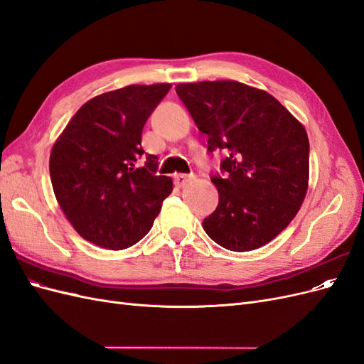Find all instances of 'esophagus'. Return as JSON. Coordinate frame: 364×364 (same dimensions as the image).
<instances>
[{"label": "esophagus", "mask_w": 364, "mask_h": 364, "mask_svg": "<svg viewBox=\"0 0 364 364\" xmlns=\"http://www.w3.org/2000/svg\"><path fill=\"white\" fill-rule=\"evenodd\" d=\"M190 181H191V176H188V174L179 173V174L174 176V182H176V185H178V186H183V185L188 183Z\"/></svg>", "instance_id": "esophagus-1"}]
</instances>
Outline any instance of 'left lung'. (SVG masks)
Instances as JSON below:
<instances>
[{
    "instance_id": "8db88e82",
    "label": "left lung",
    "mask_w": 364,
    "mask_h": 364,
    "mask_svg": "<svg viewBox=\"0 0 364 364\" xmlns=\"http://www.w3.org/2000/svg\"><path fill=\"white\" fill-rule=\"evenodd\" d=\"M208 151H223L215 211L203 229L228 250L267 245L299 211L308 186L310 142L304 126L277 98L234 80L176 86Z\"/></svg>"
}]
</instances>
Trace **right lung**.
Returning a JSON list of instances; mask_svg holds the SVG:
<instances>
[{
    "instance_id": "add662e5",
    "label": "right lung",
    "mask_w": 364,
    "mask_h": 364,
    "mask_svg": "<svg viewBox=\"0 0 364 364\" xmlns=\"http://www.w3.org/2000/svg\"><path fill=\"white\" fill-rule=\"evenodd\" d=\"M170 83L130 85L86 102L53 146L50 178L74 229L86 241L119 250L153 226L173 182L141 146L146 121Z\"/></svg>"
}]
</instances>
